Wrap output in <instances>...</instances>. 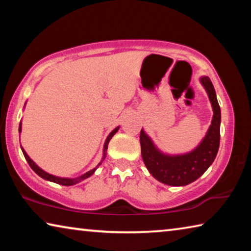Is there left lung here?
<instances>
[{"instance_id":"obj_1","label":"left lung","mask_w":251,"mask_h":251,"mask_svg":"<svg viewBox=\"0 0 251 251\" xmlns=\"http://www.w3.org/2000/svg\"><path fill=\"white\" fill-rule=\"evenodd\" d=\"M201 83L211 103V124L205 137L192 151L179 155H169L159 151L145 130L142 129L139 141L142 157L148 172L157 180L169 186H186L198 179L215 160L220 141L222 113L210 78L201 76Z\"/></svg>"}]
</instances>
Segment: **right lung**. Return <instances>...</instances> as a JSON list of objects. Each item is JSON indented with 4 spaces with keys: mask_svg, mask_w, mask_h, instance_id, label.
Here are the masks:
<instances>
[{
    "mask_svg": "<svg viewBox=\"0 0 251 251\" xmlns=\"http://www.w3.org/2000/svg\"><path fill=\"white\" fill-rule=\"evenodd\" d=\"M120 129V126H117L115 129H113L112 131H110V134L107 136V138H106V141H105V144H104V150H103V157H101V160L100 161V164L97 165V166L95 167V168H93V169H91L90 172H87V173H85V174H83V175H80V176H78V177H76V178H64V177H58V176H54V175H52V174H49V173H46L45 171H43V169L42 168H40L39 166H37V165L34 163V161L29 158V156L26 154V151H24V148L23 147H21L22 148V151H23V155H24V157H25V159L27 160V163H28V165H29V167H31L34 172H35L37 175H39L40 177H42L43 178V179H45V180H49V181H52V182H56V184H59V185H63V186H73V185H75V184H78L79 181H82V180H84V179H86V178H88V177H91L93 174L95 173V171H96V168L100 166V165L103 163V160L105 159V156H106V151H107V147H108V143H109V141L110 139H112V137L114 135H115L116 133H117V130ZM21 131H22V122L20 123V125H19V133H21Z\"/></svg>",
    "mask_w": 251,
    "mask_h": 251,
    "instance_id": "add662e5",
    "label": "right lung"
}]
</instances>
